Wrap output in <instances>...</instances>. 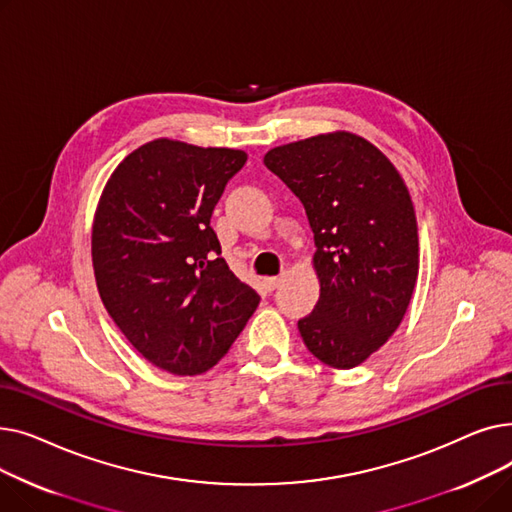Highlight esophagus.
Returning <instances> with one entry per match:
<instances>
[{"mask_svg":"<svg viewBox=\"0 0 512 512\" xmlns=\"http://www.w3.org/2000/svg\"><path fill=\"white\" fill-rule=\"evenodd\" d=\"M284 276H286V274H280V276H274V278H265L267 290H276V288L280 286V282L284 280Z\"/></svg>","mask_w":512,"mask_h":512,"instance_id":"1","label":"esophagus"}]
</instances>
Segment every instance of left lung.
Returning <instances> with one entry per match:
<instances>
[{"instance_id":"1","label":"left lung","mask_w":512,"mask_h":512,"mask_svg":"<svg viewBox=\"0 0 512 512\" xmlns=\"http://www.w3.org/2000/svg\"><path fill=\"white\" fill-rule=\"evenodd\" d=\"M263 164L297 195L315 238V309L299 319L309 353L334 369L369 359L400 326L417 274L409 188L359 134L336 130L274 147Z\"/></svg>"}]
</instances>
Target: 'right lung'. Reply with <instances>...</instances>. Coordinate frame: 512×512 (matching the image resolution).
<instances>
[{
  "label": "right lung",
  "instance_id": "add662e5",
  "mask_svg": "<svg viewBox=\"0 0 512 512\" xmlns=\"http://www.w3.org/2000/svg\"><path fill=\"white\" fill-rule=\"evenodd\" d=\"M247 153L155 139L126 155L99 197L91 255L99 297L126 340L174 375L211 369L259 305L209 226Z\"/></svg>",
  "mask_w": 512,
  "mask_h": 512
}]
</instances>
